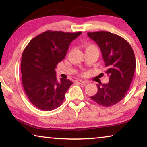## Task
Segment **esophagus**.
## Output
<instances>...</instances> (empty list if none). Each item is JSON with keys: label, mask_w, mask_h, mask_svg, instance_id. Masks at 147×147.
Listing matches in <instances>:
<instances>
[{"label": "esophagus", "mask_w": 147, "mask_h": 147, "mask_svg": "<svg viewBox=\"0 0 147 147\" xmlns=\"http://www.w3.org/2000/svg\"><path fill=\"white\" fill-rule=\"evenodd\" d=\"M75 82L77 84H81V85H86V84H88V82L87 81H84V80H77L75 81Z\"/></svg>", "instance_id": "obj_1"}]
</instances>
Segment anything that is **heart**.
I'll return each mask as SVG.
<instances>
[{"instance_id": "b5f03b06", "label": "heart", "mask_w": 147, "mask_h": 147, "mask_svg": "<svg viewBox=\"0 0 147 147\" xmlns=\"http://www.w3.org/2000/svg\"><path fill=\"white\" fill-rule=\"evenodd\" d=\"M91 49H97V48H96V46L93 44H87L86 45V51H88V50Z\"/></svg>"}]
</instances>
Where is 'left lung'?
Returning <instances> with one entry per match:
<instances>
[{"label":"left lung","mask_w":147,"mask_h":147,"mask_svg":"<svg viewBox=\"0 0 147 147\" xmlns=\"http://www.w3.org/2000/svg\"><path fill=\"white\" fill-rule=\"evenodd\" d=\"M102 54L109 82L97 85L98 91L91 98L104 107L123 100L130 88L136 67L135 55L128 42L118 35L106 31L88 32Z\"/></svg>","instance_id":"1"}]
</instances>
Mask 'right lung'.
I'll use <instances>...</instances> for the list:
<instances>
[{"mask_svg":"<svg viewBox=\"0 0 147 147\" xmlns=\"http://www.w3.org/2000/svg\"><path fill=\"white\" fill-rule=\"evenodd\" d=\"M82 34L48 30L32 39L22 54V83L27 97L44 111L58 108L73 82L56 78L55 69L66 56L69 45Z\"/></svg>","mask_w":147,"mask_h":147,"instance_id":"1","label":"right lung"}]
</instances>
